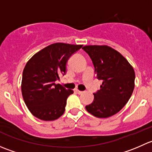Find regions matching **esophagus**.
<instances>
[{
  "label": "esophagus",
  "mask_w": 152,
  "mask_h": 152,
  "mask_svg": "<svg viewBox=\"0 0 152 152\" xmlns=\"http://www.w3.org/2000/svg\"><path fill=\"white\" fill-rule=\"evenodd\" d=\"M76 93H78V94H82V93H84V91H81V90H76Z\"/></svg>",
  "instance_id": "obj_1"
}]
</instances>
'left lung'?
Returning a JSON list of instances; mask_svg holds the SVG:
<instances>
[{
    "label": "left lung",
    "mask_w": 152,
    "mask_h": 152,
    "mask_svg": "<svg viewBox=\"0 0 152 152\" xmlns=\"http://www.w3.org/2000/svg\"><path fill=\"white\" fill-rule=\"evenodd\" d=\"M82 48L91 58L97 79L102 80L101 89L86 110L95 117L114 115L126 105L134 88L133 67L118 50L108 45H85Z\"/></svg>",
    "instance_id": "8db88e82"
}]
</instances>
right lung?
<instances>
[{
	"label": "right lung",
	"mask_w": 152,
	"mask_h": 152,
	"mask_svg": "<svg viewBox=\"0 0 152 152\" xmlns=\"http://www.w3.org/2000/svg\"><path fill=\"white\" fill-rule=\"evenodd\" d=\"M82 45L56 42L35 53L23 72L21 91L26 105L34 116L54 121L63 115L66 101L73 90L55 83L67 72V62Z\"/></svg>",
	"instance_id": "right-lung-1"
}]
</instances>
